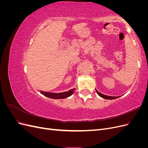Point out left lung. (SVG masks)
Returning a JSON list of instances; mask_svg holds the SVG:
<instances>
[{"instance_id":"left-lung-1","label":"left lung","mask_w":148,"mask_h":148,"mask_svg":"<svg viewBox=\"0 0 148 148\" xmlns=\"http://www.w3.org/2000/svg\"><path fill=\"white\" fill-rule=\"evenodd\" d=\"M96 92H97V93L98 94V95H99L100 97H102V98H104V99H116V98H117V97H119V96H118V97H114V96H106V95H103V94L100 93L99 92H98L97 90H96Z\"/></svg>"}]
</instances>
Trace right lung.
Here are the masks:
<instances>
[{"mask_svg": "<svg viewBox=\"0 0 148 148\" xmlns=\"http://www.w3.org/2000/svg\"><path fill=\"white\" fill-rule=\"evenodd\" d=\"M75 90V88L71 89L69 91L61 92V93H53V92H44L40 91L41 93L44 96H45L47 97L51 98V99H64V98H66L71 95H73L74 91Z\"/></svg>", "mask_w": 148, "mask_h": 148, "instance_id": "1", "label": "right lung"}]
</instances>
